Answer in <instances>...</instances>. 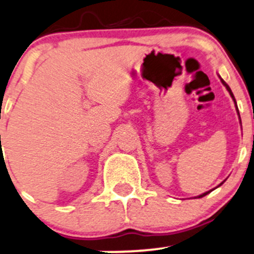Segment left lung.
I'll list each match as a JSON object with an SVG mask.
<instances>
[{
  "label": "left lung",
  "mask_w": 254,
  "mask_h": 254,
  "mask_svg": "<svg viewBox=\"0 0 254 254\" xmlns=\"http://www.w3.org/2000/svg\"><path fill=\"white\" fill-rule=\"evenodd\" d=\"M220 79H221V78H220ZM221 83H223V84L225 85V87H226V89H227V91H229V93H230V95H231L232 100H234V101H235V106H236V110H237V114H239V109H237V105H236V100H235V96H234V94H232L231 89H230V87H229V85H227V84H226V83H225V82H224V79H221ZM239 116H240V114H239ZM240 122H241V120H240ZM221 184H223V182H221ZM221 184H220V185H221ZM220 185H219V186H220ZM210 192H211V190H208V192L203 193V194L198 195V197H199V198H202V197H204V195H206V194H208V193H210Z\"/></svg>",
  "instance_id": "obj_1"
}]
</instances>
